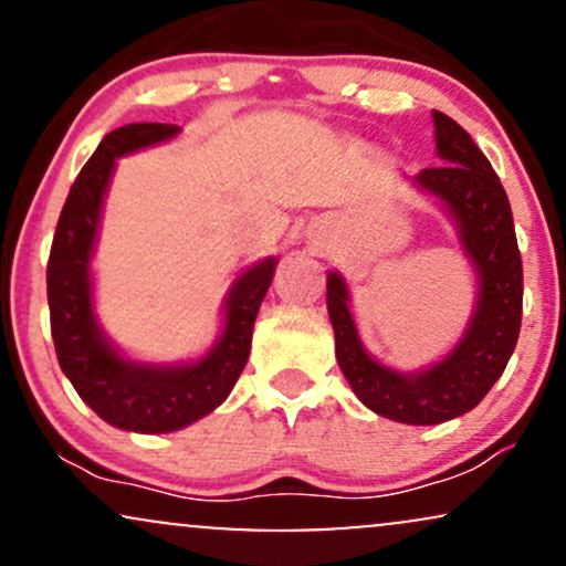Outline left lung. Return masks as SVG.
<instances>
[{"instance_id": "8db88e82", "label": "left lung", "mask_w": 566, "mask_h": 566, "mask_svg": "<svg viewBox=\"0 0 566 566\" xmlns=\"http://www.w3.org/2000/svg\"><path fill=\"white\" fill-rule=\"evenodd\" d=\"M433 127L441 167L420 170L412 186L450 216L476 274V303L460 340L415 373L382 365L361 343L346 279L337 271L327 274L337 365L361 405L407 426H437L476 407L503 375L522 327V255L505 188L458 122L433 112Z\"/></svg>"}]
</instances>
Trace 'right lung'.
Segmentation results:
<instances>
[{"mask_svg": "<svg viewBox=\"0 0 566 566\" xmlns=\"http://www.w3.org/2000/svg\"><path fill=\"white\" fill-rule=\"evenodd\" d=\"M178 133V125L159 122H133L108 133L71 186L48 263L50 327L63 375L97 418L135 433L180 431L229 399L276 271V258H263L233 279L223 301V329L199 359L175 365L129 359L103 333L95 316L93 255L116 159Z\"/></svg>", "mask_w": 566, "mask_h": 566, "instance_id": "add662e5", "label": "right lung"}]
</instances>
